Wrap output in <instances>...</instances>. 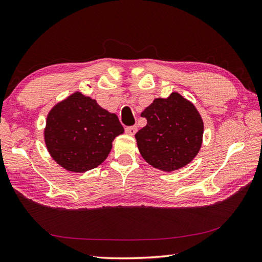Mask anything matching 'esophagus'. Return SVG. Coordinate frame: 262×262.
<instances>
[{"label":"esophagus","instance_id":"obj_1","mask_svg":"<svg viewBox=\"0 0 262 262\" xmlns=\"http://www.w3.org/2000/svg\"><path fill=\"white\" fill-rule=\"evenodd\" d=\"M137 132V126L133 125V126H128V128H125V133L129 134V136H134Z\"/></svg>","mask_w":262,"mask_h":262}]
</instances>
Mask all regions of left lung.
Wrapping results in <instances>:
<instances>
[{
    "label": "left lung",
    "mask_w": 262,
    "mask_h": 262,
    "mask_svg": "<svg viewBox=\"0 0 262 262\" xmlns=\"http://www.w3.org/2000/svg\"><path fill=\"white\" fill-rule=\"evenodd\" d=\"M141 117L146 125L136 134L142 158L164 172L176 171L190 163L200 152L204 123L195 105L179 93L157 98Z\"/></svg>",
    "instance_id": "1"
}]
</instances>
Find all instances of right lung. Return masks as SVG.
<instances>
[{"instance_id":"right-lung-1","label":"right lung","mask_w":262,"mask_h":262,"mask_svg":"<svg viewBox=\"0 0 262 262\" xmlns=\"http://www.w3.org/2000/svg\"><path fill=\"white\" fill-rule=\"evenodd\" d=\"M123 131L117 115L77 91L49 111L44 139L56 163L67 171L83 173L107 159L112 141Z\"/></svg>"}]
</instances>
